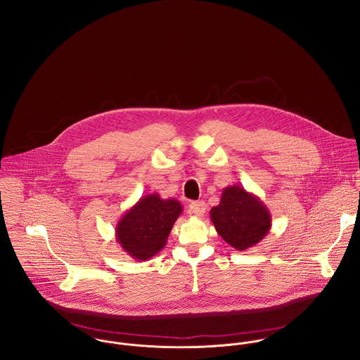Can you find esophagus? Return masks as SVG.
I'll list each match as a JSON object with an SVG mask.
<instances>
[{
    "instance_id": "esophagus-1",
    "label": "esophagus",
    "mask_w": 360,
    "mask_h": 360,
    "mask_svg": "<svg viewBox=\"0 0 360 360\" xmlns=\"http://www.w3.org/2000/svg\"><path fill=\"white\" fill-rule=\"evenodd\" d=\"M190 210L195 214V216H202L205 213L206 204L204 201H194L190 204Z\"/></svg>"
}]
</instances>
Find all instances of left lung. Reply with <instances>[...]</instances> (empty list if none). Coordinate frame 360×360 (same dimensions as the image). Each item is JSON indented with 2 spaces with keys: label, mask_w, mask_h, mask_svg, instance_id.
Segmentation results:
<instances>
[{
  "label": "left lung",
  "mask_w": 360,
  "mask_h": 360,
  "mask_svg": "<svg viewBox=\"0 0 360 360\" xmlns=\"http://www.w3.org/2000/svg\"><path fill=\"white\" fill-rule=\"evenodd\" d=\"M210 219L219 236L238 251L257 245L271 227L269 209L240 186L223 190L220 204L210 209Z\"/></svg>",
  "instance_id": "left-lung-1"
}]
</instances>
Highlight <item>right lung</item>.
<instances>
[{
    "mask_svg": "<svg viewBox=\"0 0 360 360\" xmlns=\"http://www.w3.org/2000/svg\"><path fill=\"white\" fill-rule=\"evenodd\" d=\"M183 206L174 200H162L156 193L141 197L117 221L116 241L129 257L148 260L167 243V237Z\"/></svg>",
    "mask_w": 360,
    "mask_h": 360,
    "instance_id": "1",
    "label": "right lung"
}]
</instances>
